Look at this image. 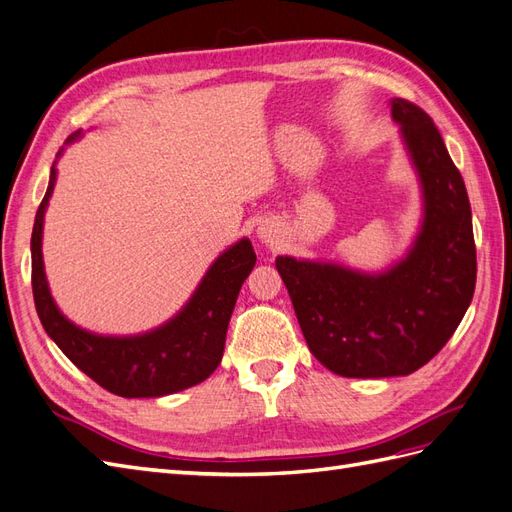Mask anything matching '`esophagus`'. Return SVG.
Segmentation results:
<instances>
[{"label":"esophagus","mask_w":512,"mask_h":512,"mask_svg":"<svg viewBox=\"0 0 512 512\" xmlns=\"http://www.w3.org/2000/svg\"><path fill=\"white\" fill-rule=\"evenodd\" d=\"M258 237L265 241V243H273V239H275V230L271 228V226H267V224H262L260 228H258Z\"/></svg>","instance_id":"34e87169"}]
</instances>
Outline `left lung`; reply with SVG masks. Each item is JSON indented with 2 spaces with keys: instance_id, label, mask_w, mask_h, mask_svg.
Wrapping results in <instances>:
<instances>
[{
  "instance_id": "1",
  "label": "left lung",
  "mask_w": 512,
  "mask_h": 512,
  "mask_svg": "<svg viewBox=\"0 0 512 512\" xmlns=\"http://www.w3.org/2000/svg\"><path fill=\"white\" fill-rule=\"evenodd\" d=\"M425 194L412 252L384 275L280 256L305 342L344 378H391L421 369L451 339L474 297L476 245L461 173L421 106L391 100Z\"/></svg>"
}]
</instances>
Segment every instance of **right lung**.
I'll return each instance as SVG.
<instances>
[{
    "label": "right lung",
    "mask_w": 512,
    "mask_h": 512,
    "mask_svg": "<svg viewBox=\"0 0 512 512\" xmlns=\"http://www.w3.org/2000/svg\"><path fill=\"white\" fill-rule=\"evenodd\" d=\"M53 185L55 168L32 232V290L44 331L83 374L119 397H162L207 380L222 361L230 314L256 265L252 243L243 239L215 260L190 303L162 329L138 337L91 335L59 314L46 286L40 241Z\"/></svg>",
    "instance_id": "right-lung-1"
}]
</instances>
